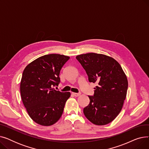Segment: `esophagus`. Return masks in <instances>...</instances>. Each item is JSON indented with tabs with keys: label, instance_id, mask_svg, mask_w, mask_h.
Here are the masks:
<instances>
[{
	"label": "esophagus",
	"instance_id": "esophagus-1",
	"mask_svg": "<svg viewBox=\"0 0 149 149\" xmlns=\"http://www.w3.org/2000/svg\"><path fill=\"white\" fill-rule=\"evenodd\" d=\"M72 95L75 97H79L80 95V93H72Z\"/></svg>",
	"mask_w": 149,
	"mask_h": 149
}]
</instances>
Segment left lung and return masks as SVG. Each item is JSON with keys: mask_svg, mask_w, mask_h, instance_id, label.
<instances>
[{"mask_svg": "<svg viewBox=\"0 0 149 149\" xmlns=\"http://www.w3.org/2000/svg\"><path fill=\"white\" fill-rule=\"evenodd\" d=\"M88 76L97 83L90 103L83 109L93 124L103 126L112 122L121 112L128 88L127 77L118 62L103 54L88 53L76 57Z\"/></svg>", "mask_w": 149, "mask_h": 149, "instance_id": "obj_1", "label": "left lung"}]
</instances>
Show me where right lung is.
Masks as SVG:
<instances>
[{
  "mask_svg": "<svg viewBox=\"0 0 149 149\" xmlns=\"http://www.w3.org/2000/svg\"><path fill=\"white\" fill-rule=\"evenodd\" d=\"M69 58L56 54L45 55L23 70L20 82L22 102L31 118L42 126H51L60 118L70 96L69 92L52 88L58 85L60 70Z\"/></svg>",
  "mask_w": 149,
  "mask_h": 149,
  "instance_id": "obj_1",
  "label": "right lung"
}]
</instances>
